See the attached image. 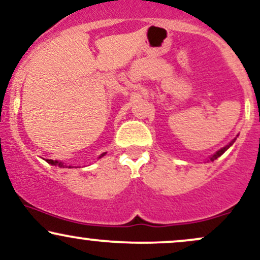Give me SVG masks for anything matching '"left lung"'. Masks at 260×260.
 I'll return each instance as SVG.
<instances>
[{"label":"left lung","instance_id":"1","mask_svg":"<svg viewBox=\"0 0 260 260\" xmlns=\"http://www.w3.org/2000/svg\"><path fill=\"white\" fill-rule=\"evenodd\" d=\"M235 140H236V138H235L234 140H232V142H231V143H230V144H229V145H226V147H225V148L220 149V150H219V151H216V153H215V154H214V155H213V156H211V157H210V160H211V161H214V160H216V159H217V157H219V156H221V155H222L223 153H225V151H226V150H228V149H229L230 147H231V145H232V144H234V142H235Z\"/></svg>","mask_w":260,"mask_h":260}]
</instances>
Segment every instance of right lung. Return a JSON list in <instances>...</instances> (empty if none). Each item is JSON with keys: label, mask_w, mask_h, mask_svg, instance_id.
Masks as SVG:
<instances>
[{"label": "right lung", "mask_w": 260, "mask_h": 260, "mask_svg": "<svg viewBox=\"0 0 260 260\" xmlns=\"http://www.w3.org/2000/svg\"><path fill=\"white\" fill-rule=\"evenodd\" d=\"M103 155H105V154H103ZM103 155H101V156H103ZM100 156V157H101ZM47 162L49 164H51V165H55V166H58V168H64V165H63V162H59V161H57V160H46Z\"/></svg>", "instance_id": "right-lung-1"}]
</instances>
